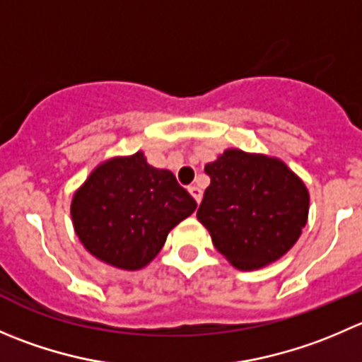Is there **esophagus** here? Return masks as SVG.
Here are the masks:
<instances>
[{
    "label": "esophagus",
    "instance_id": "esophagus-1",
    "mask_svg": "<svg viewBox=\"0 0 362 362\" xmlns=\"http://www.w3.org/2000/svg\"><path fill=\"white\" fill-rule=\"evenodd\" d=\"M189 192H191V196H192V198L196 199V203H199V202H202V196H203V192H202V189L198 187V185H191V187H189Z\"/></svg>",
    "mask_w": 362,
    "mask_h": 362
}]
</instances>
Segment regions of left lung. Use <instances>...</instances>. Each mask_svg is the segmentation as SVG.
I'll return each mask as SVG.
<instances>
[{
    "label": "left lung",
    "mask_w": 362,
    "mask_h": 362,
    "mask_svg": "<svg viewBox=\"0 0 362 362\" xmlns=\"http://www.w3.org/2000/svg\"><path fill=\"white\" fill-rule=\"evenodd\" d=\"M205 173L210 185L196 216L231 265L259 269L299 240L310 192L283 160L230 148L206 164Z\"/></svg>",
    "instance_id": "obj_1"
}]
</instances>
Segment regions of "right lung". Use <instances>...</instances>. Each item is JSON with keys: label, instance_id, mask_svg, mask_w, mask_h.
<instances>
[{"label": "right lung", "instance_id": "1", "mask_svg": "<svg viewBox=\"0 0 362 362\" xmlns=\"http://www.w3.org/2000/svg\"><path fill=\"white\" fill-rule=\"evenodd\" d=\"M194 210V198L171 171L150 166L136 152L99 164L74 194L70 216L88 252L117 269L138 270Z\"/></svg>", "mask_w": 362, "mask_h": 362}]
</instances>
